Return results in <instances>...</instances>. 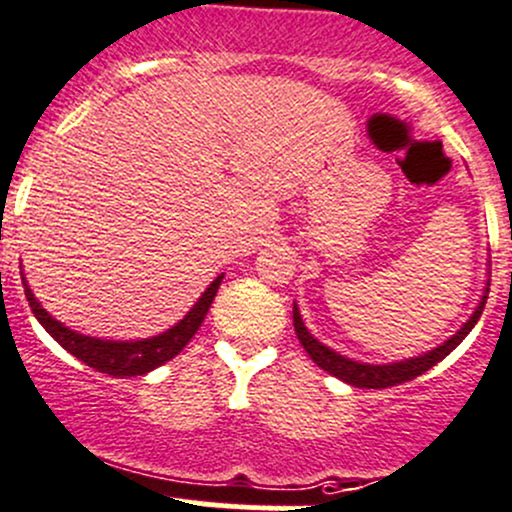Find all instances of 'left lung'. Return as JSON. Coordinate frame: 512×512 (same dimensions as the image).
<instances>
[{
    "label": "left lung",
    "instance_id": "1",
    "mask_svg": "<svg viewBox=\"0 0 512 512\" xmlns=\"http://www.w3.org/2000/svg\"><path fill=\"white\" fill-rule=\"evenodd\" d=\"M488 286H491V283H488ZM486 298H488V291L483 293L481 303L476 305V310H473L471 318L463 323V328L458 330L456 335H451L444 345L434 347V350L424 352V355H419V357H409V360H404V362H389V365H367V362H355V360H350V357L337 355L335 350H330L328 345H323V342H318L313 335L308 333V328L303 325V318H300V310L295 303H293V325H295V335H298L303 350L308 352L310 360H313L318 367H323L325 372H330L333 377L342 379V382L352 384V387L387 389V387H394V384H402V382H409V379L419 377V374L431 370L436 362L444 360L446 355H451V352L461 345L463 337L471 333L473 325L478 323L483 308H486Z\"/></svg>",
    "mask_w": 512,
    "mask_h": 512
}]
</instances>
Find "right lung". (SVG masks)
Masks as SVG:
<instances>
[{"instance_id":"add662e5","label":"right lung","mask_w":512,"mask_h":512,"mask_svg":"<svg viewBox=\"0 0 512 512\" xmlns=\"http://www.w3.org/2000/svg\"><path fill=\"white\" fill-rule=\"evenodd\" d=\"M221 278H224V273L214 278L212 286L202 293V298L194 303V308L189 310L177 325H172L170 330H165V333L155 337H145V340L128 342L98 340V337H88L66 328V325L59 323L56 318H51V315L41 308L39 300L34 298V293L26 286L24 278H21V283H24V293L31 305V313L36 315V320L44 325L46 333L54 337L63 350H68L73 357L86 362L93 370L110 374V377H135V374H147L150 370H155V367L165 365V362H170L172 357L184 350V345L192 340L194 333L199 330V325L204 323V315L209 313V305H212L214 295L219 291Z\"/></svg>"}]
</instances>
